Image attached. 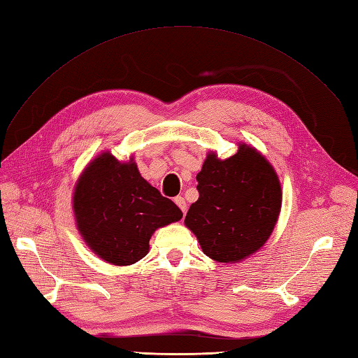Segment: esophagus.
Instances as JSON below:
<instances>
[{"mask_svg": "<svg viewBox=\"0 0 358 358\" xmlns=\"http://www.w3.org/2000/svg\"><path fill=\"white\" fill-rule=\"evenodd\" d=\"M174 202H176V205L180 208V211L182 213H187V202H185V199L182 197V196H178L176 199H174Z\"/></svg>", "mask_w": 358, "mask_h": 358, "instance_id": "34e87169", "label": "esophagus"}]
</instances>
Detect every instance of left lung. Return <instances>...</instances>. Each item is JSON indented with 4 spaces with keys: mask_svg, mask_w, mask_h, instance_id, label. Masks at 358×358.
Listing matches in <instances>:
<instances>
[{
    "mask_svg": "<svg viewBox=\"0 0 358 358\" xmlns=\"http://www.w3.org/2000/svg\"><path fill=\"white\" fill-rule=\"evenodd\" d=\"M196 179L199 199L185 224L203 254L219 263H238L263 248L282 203L280 179L264 156L248 144L228 159L211 152Z\"/></svg>",
    "mask_w": 358,
    "mask_h": 358,
    "instance_id": "8db88e82",
    "label": "left lung"
}]
</instances>
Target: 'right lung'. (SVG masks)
<instances>
[{"label": "right lung", "mask_w": 358, "mask_h": 358, "mask_svg": "<svg viewBox=\"0 0 358 358\" xmlns=\"http://www.w3.org/2000/svg\"><path fill=\"white\" fill-rule=\"evenodd\" d=\"M73 209L86 245L103 261L130 266L149 252L153 232L182 219V211L138 171L134 158L103 152L78 178Z\"/></svg>", "instance_id": "right-lung-1"}]
</instances>
